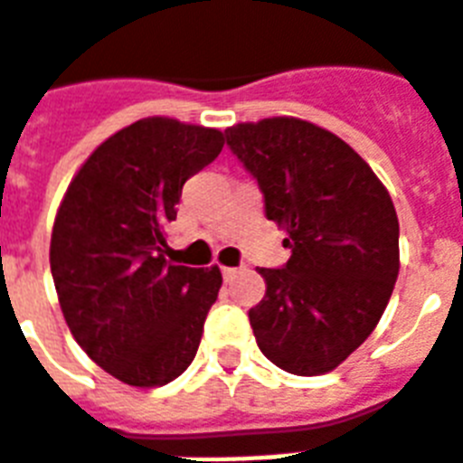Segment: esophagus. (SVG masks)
I'll return each mask as SVG.
<instances>
[{"instance_id":"34e87169","label":"esophagus","mask_w":463,"mask_h":463,"mask_svg":"<svg viewBox=\"0 0 463 463\" xmlns=\"http://www.w3.org/2000/svg\"><path fill=\"white\" fill-rule=\"evenodd\" d=\"M238 267H223V277L228 279V281H231V279H235L238 277Z\"/></svg>"}]
</instances>
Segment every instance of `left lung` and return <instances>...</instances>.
<instances>
[{"label": "left lung", "mask_w": 463, "mask_h": 463, "mask_svg": "<svg viewBox=\"0 0 463 463\" xmlns=\"http://www.w3.org/2000/svg\"><path fill=\"white\" fill-rule=\"evenodd\" d=\"M225 140L291 247L284 269H260L267 291L250 308L257 345L296 376L333 372L379 326L396 287L391 194L354 147L296 116L235 123Z\"/></svg>", "instance_id": "obj_1"}]
</instances>
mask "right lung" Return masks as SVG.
I'll use <instances>...</instances> for the list:
<instances>
[{"instance_id": "obj_1", "label": "right lung", "mask_w": 463, "mask_h": 463, "mask_svg": "<svg viewBox=\"0 0 463 463\" xmlns=\"http://www.w3.org/2000/svg\"><path fill=\"white\" fill-rule=\"evenodd\" d=\"M218 128L147 116L109 136L77 169L51 235V271L77 345L136 388L186 372L223 284L216 264L165 260L189 176L213 162Z\"/></svg>"}]
</instances>
